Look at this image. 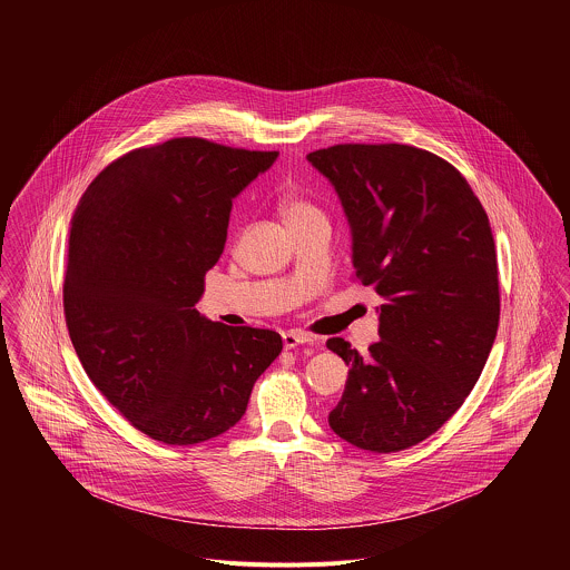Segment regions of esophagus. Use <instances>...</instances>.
<instances>
[{
	"instance_id": "34e87169",
	"label": "esophagus",
	"mask_w": 570,
	"mask_h": 570,
	"mask_svg": "<svg viewBox=\"0 0 570 570\" xmlns=\"http://www.w3.org/2000/svg\"><path fill=\"white\" fill-rule=\"evenodd\" d=\"M309 342H314V340H312V335L305 333V331H298V328L283 331V346H285V348H296V346L309 344Z\"/></svg>"
}]
</instances>
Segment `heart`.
I'll return each instance as SVG.
<instances>
[{
    "label": "heart",
    "mask_w": 570,
    "mask_h": 570,
    "mask_svg": "<svg viewBox=\"0 0 570 570\" xmlns=\"http://www.w3.org/2000/svg\"><path fill=\"white\" fill-rule=\"evenodd\" d=\"M278 208L283 213L285 224L289 226V230L309 226V224H326L328 226L325 210L303 193H296V190L283 193L278 199Z\"/></svg>",
    "instance_id": "b5f03b06"
}]
</instances>
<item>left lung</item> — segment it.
Listing matches in <instances>:
<instances>
[{
  "label": "left lung",
  "instance_id": "obj_1",
  "mask_svg": "<svg viewBox=\"0 0 570 570\" xmlns=\"http://www.w3.org/2000/svg\"><path fill=\"white\" fill-rule=\"evenodd\" d=\"M335 186L353 233V278L384 298L380 337L348 366L331 430L377 454L434 434L479 382L500 321L495 245L468 179L410 145H335L307 156Z\"/></svg>",
  "mask_w": 570,
  "mask_h": 570
}]
</instances>
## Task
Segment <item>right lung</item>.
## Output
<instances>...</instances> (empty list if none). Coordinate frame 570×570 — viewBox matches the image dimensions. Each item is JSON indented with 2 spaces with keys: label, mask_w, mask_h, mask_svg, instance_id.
<instances>
[{
  "label": "right lung",
  "mask_w": 570,
  "mask_h": 570,
  "mask_svg": "<svg viewBox=\"0 0 570 570\" xmlns=\"http://www.w3.org/2000/svg\"><path fill=\"white\" fill-rule=\"evenodd\" d=\"M278 158L170 138L105 166L72 217L63 312L85 373L134 428L166 445L224 434L283 351L276 331L199 316L233 199Z\"/></svg>",
  "instance_id": "1"
}]
</instances>
